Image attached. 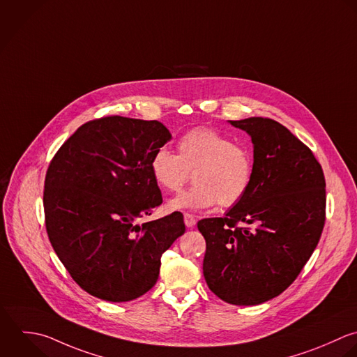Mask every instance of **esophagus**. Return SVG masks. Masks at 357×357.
I'll use <instances>...</instances> for the list:
<instances>
[{
    "label": "esophagus",
    "mask_w": 357,
    "mask_h": 357,
    "mask_svg": "<svg viewBox=\"0 0 357 357\" xmlns=\"http://www.w3.org/2000/svg\"><path fill=\"white\" fill-rule=\"evenodd\" d=\"M183 221H185V225L188 228H193L196 225V217L193 214H190V213H185L183 214Z\"/></svg>",
    "instance_id": "34e87169"
}]
</instances>
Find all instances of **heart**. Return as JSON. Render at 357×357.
Returning <instances> with one entry per match:
<instances>
[{"label": "heart", "instance_id": "b5f03b06", "mask_svg": "<svg viewBox=\"0 0 357 357\" xmlns=\"http://www.w3.org/2000/svg\"><path fill=\"white\" fill-rule=\"evenodd\" d=\"M178 154L157 149L150 160L154 182L167 192H179L192 178L195 185L168 203L171 210L206 208L218 203L234 207L248 195L255 175L249 147L210 129L193 128L176 144Z\"/></svg>", "mask_w": 357, "mask_h": 357}]
</instances>
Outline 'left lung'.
<instances>
[{"label":"left lung","mask_w":357,"mask_h":357,"mask_svg":"<svg viewBox=\"0 0 357 357\" xmlns=\"http://www.w3.org/2000/svg\"><path fill=\"white\" fill-rule=\"evenodd\" d=\"M231 123L252 137L255 175L225 217L197 222L206 239L203 274L224 302L255 306L282 294L317 248L326 178L313 151L280 122L253 116Z\"/></svg>","instance_id":"left-lung-1"}]
</instances>
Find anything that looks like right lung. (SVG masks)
Masks as SVG:
<instances>
[{"label": "right lung", "instance_id": "add662e5", "mask_svg": "<svg viewBox=\"0 0 357 357\" xmlns=\"http://www.w3.org/2000/svg\"><path fill=\"white\" fill-rule=\"evenodd\" d=\"M171 139L158 121L109 115L83 123L47 168L48 239L73 281L108 302H129L157 282L162 253L183 235L182 213L137 224L162 203L150 172Z\"/></svg>", "mask_w": 357, "mask_h": 357}]
</instances>
